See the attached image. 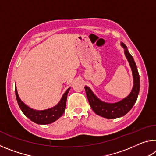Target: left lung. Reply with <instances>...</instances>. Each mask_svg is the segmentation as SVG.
Wrapping results in <instances>:
<instances>
[{
	"mask_svg": "<svg viewBox=\"0 0 156 156\" xmlns=\"http://www.w3.org/2000/svg\"><path fill=\"white\" fill-rule=\"evenodd\" d=\"M121 44L125 49V56L131 66L133 73V87L130 94L125 98L116 103H106L98 98L88 87L85 86L84 87L87 97L91 109L97 115L108 119H113L126 115L131 109L136 102L140 91V76L136 62L134 61L133 58L129 54L125 44L122 43Z\"/></svg>",
	"mask_w": 156,
	"mask_h": 156,
	"instance_id": "obj_1",
	"label": "left lung"
}]
</instances>
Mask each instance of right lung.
Returning <instances> with one entry per match:
<instances>
[{"instance_id": "obj_1", "label": "right lung", "mask_w": 156, "mask_h": 156, "mask_svg": "<svg viewBox=\"0 0 156 156\" xmlns=\"http://www.w3.org/2000/svg\"><path fill=\"white\" fill-rule=\"evenodd\" d=\"M69 89L70 88H69L65 93L63 94L60 102L56 106L51 108V109L43 111L34 110L27 107L21 101L18 95L16 88H15V91L18 104L23 113L34 122L38 124V125H48V124L55 122L62 115L65 109L67 94Z\"/></svg>"}]
</instances>
